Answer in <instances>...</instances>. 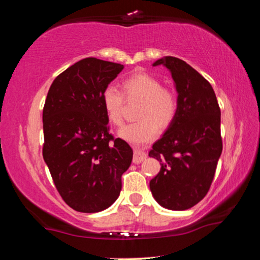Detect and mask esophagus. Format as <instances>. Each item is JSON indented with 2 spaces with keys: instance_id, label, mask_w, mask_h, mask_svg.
<instances>
[{
  "instance_id": "obj_1",
  "label": "esophagus",
  "mask_w": 260,
  "mask_h": 260,
  "mask_svg": "<svg viewBox=\"0 0 260 260\" xmlns=\"http://www.w3.org/2000/svg\"><path fill=\"white\" fill-rule=\"evenodd\" d=\"M144 159H147V153L143 150H141V149H135L133 162H135V164H140V162H142Z\"/></svg>"
}]
</instances>
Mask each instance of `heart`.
<instances>
[{
	"instance_id": "heart-1",
	"label": "heart",
	"mask_w": 260,
	"mask_h": 260,
	"mask_svg": "<svg viewBox=\"0 0 260 260\" xmlns=\"http://www.w3.org/2000/svg\"><path fill=\"white\" fill-rule=\"evenodd\" d=\"M122 90L128 100H141L140 120L125 125L118 132L119 138L134 146H142L155 140L162 128L173 121L178 111V100L172 91L148 73H135L122 81ZM102 105L108 120L113 125L122 124L124 95L114 86H108L102 93Z\"/></svg>"
}]
</instances>
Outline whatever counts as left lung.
Masks as SVG:
<instances>
[{
  "mask_svg": "<svg viewBox=\"0 0 260 260\" xmlns=\"http://www.w3.org/2000/svg\"><path fill=\"white\" fill-rule=\"evenodd\" d=\"M172 74L178 111L149 156L160 162L150 181L153 199L162 208L183 211L208 193L222 151L220 108L214 90L186 61L172 56L156 60Z\"/></svg>",
  "mask_w": 260,
  "mask_h": 260,
  "instance_id": "left-lung-1",
  "label": "left lung"
}]
</instances>
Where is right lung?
<instances>
[{
	"label": "right lung",
	"mask_w": 260,
	"mask_h": 260,
	"mask_svg": "<svg viewBox=\"0 0 260 260\" xmlns=\"http://www.w3.org/2000/svg\"><path fill=\"white\" fill-rule=\"evenodd\" d=\"M124 67L88 57L51 83L43 108L42 155L61 199L83 213L108 209L119 197L133 150L109 133L102 93Z\"/></svg>",
	"instance_id": "right-lung-1"
}]
</instances>
